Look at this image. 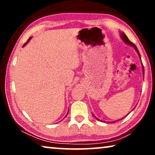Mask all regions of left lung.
<instances>
[{
	"instance_id": "1",
	"label": "left lung",
	"mask_w": 155,
	"mask_h": 155,
	"mask_svg": "<svg viewBox=\"0 0 155 155\" xmlns=\"http://www.w3.org/2000/svg\"><path fill=\"white\" fill-rule=\"evenodd\" d=\"M120 38H121L122 40L125 42V43L127 44H128V45H130V46H133V47L135 48V50L136 51L137 54H138V56H139V57H140V60H141V56H140V52H139L138 49H137V48L136 47V46H135L134 44H133L132 42L130 41V40H129V39H128V37H127V36H126V35H125V34H124V32H120ZM143 74L145 73V70H144V67H143ZM127 115H128V114H127ZM127 115H126V116H127ZM93 116H94L93 115ZM94 117H95V116H94ZM95 118H96V117H95ZM97 118V120H100L99 119H98V118ZM121 119H123V118H121ZM100 121H101V120H100Z\"/></svg>"
}]
</instances>
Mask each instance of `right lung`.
Wrapping results in <instances>:
<instances>
[{
    "instance_id": "right-lung-1",
    "label": "right lung",
    "mask_w": 155,
    "mask_h": 155,
    "mask_svg": "<svg viewBox=\"0 0 155 155\" xmlns=\"http://www.w3.org/2000/svg\"><path fill=\"white\" fill-rule=\"evenodd\" d=\"M31 39V37H29V39H28V40H27V42H26V43H25V44H24V45H23V47H24V46H25V45H26V44H27V43H28V42L29 41V40H30ZM68 113H67V114H66V116L68 115Z\"/></svg>"
}]
</instances>
